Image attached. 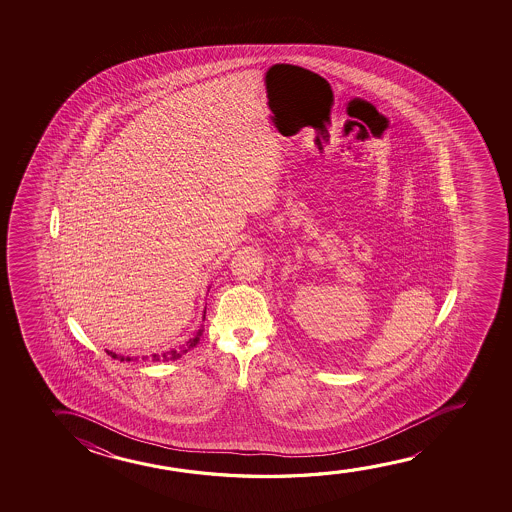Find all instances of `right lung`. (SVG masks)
Listing matches in <instances>:
<instances>
[{"label":"right lung","instance_id":"add662e5","mask_svg":"<svg viewBox=\"0 0 512 512\" xmlns=\"http://www.w3.org/2000/svg\"><path fill=\"white\" fill-rule=\"evenodd\" d=\"M199 336H201V330L197 332V336L194 337V339H190L189 343H187V346L182 348V350H169L166 351V353H161V355L154 353V355H152V360L157 362V360H176V358L182 357L183 353H187L190 348H194V346H196L197 341H199ZM106 353H108V355H110L112 358H117V360H120V362H124V360L129 362V360H133V358L122 357V355H117V353H112V351H106Z\"/></svg>","mask_w":512,"mask_h":512}]
</instances>
